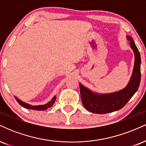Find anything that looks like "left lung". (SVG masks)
I'll use <instances>...</instances> for the list:
<instances>
[{"mask_svg": "<svg viewBox=\"0 0 146 146\" xmlns=\"http://www.w3.org/2000/svg\"><path fill=\"white\" fill-rule=\"evenodd\" d=\"M130 47L135 53V64L131 78L123 89L110 93L92 91L80 83V94L83 106L87 110L97 114H106L123 108L138 90L141 81V56L132 37L127 36Z\"/></svg>", "mask_w": 146, "mask_h": 146, "instance_id": "1", "label": "left lung"}]
</instances>
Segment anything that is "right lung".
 Segmentation results:
<instances>
[{"instance_id": "add662e5", "label": "right lung", "mask_w": 146, "mask_h": 146, "mask_svg": "<svg viewBox=\"0 0 146 146\" xmlns=\"http://www.w3.org/2000/svg\"><path fill=\"white\" fill-rule=\"evenodd\" d=\"M16 101L18 102L20 105H21L22 106H23L25 108H27V109H31V110H47L48 108H51L52 106L53 105V104L55 103V101L56 100V95H55L52 100L50 102H48L47 104H45L44 105H38V106H32L31 104H29L27 103H25V102L21 101V100L16 98L15 96Z\"/></svg>"}]
</instances>
